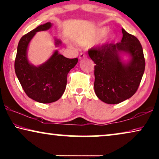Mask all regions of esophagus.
Listing matches in <instances>:
<instances>
[{"mask_svg":"<svg viewBox=\"0 0 159 159\" xmlns=\"http://www.w3.org/2000/svg\"><path fill=\"white\" fill-rule=\"evenodd\" d=\"M86 57V54H84V53H80V55H79V59H84V58H85Z\"/></svg>","mask_w":159,"mask_h":159,"instance_id":"34e87169","label":"esophagus"}]
</instances>
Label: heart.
Here are the masks:
<instances>
[{"instance_id":"obj_1","label":"heart","mask_w":159,"mask_h":159,"mask_svg":"<svg viewBox=\"0 0 159 159\" xmlns=\"http://www.w3.org/2000/svg\"><path fill=\"white\" fill-rule=\"evenodd\" d=\"M107 33V29L106 28H101L99 29L95 33L94 37H93V42H98L100 39H102L105 34Z\"/></svg>"}]
</instances>
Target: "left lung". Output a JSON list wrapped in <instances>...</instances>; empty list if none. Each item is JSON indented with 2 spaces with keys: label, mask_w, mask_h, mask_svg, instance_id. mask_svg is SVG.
<instances>
[{
  "label": "left lung",
  "mask_w": 159,
  "mask_h": 159,
  "mask_svg": "<svg viewBox=\"0 0 159 159\" xmlns=\"http://www.w3.org/2000/svg\"><path fill=\"white\" fill-rule=\"evenodd\" d=\"M121 42L93 47L89 54L95 64L94 89L97 97L107 104H118L137 92L145 69V59L140 42L122 29ZM128 54L125 63L122 54Z\"/></svg>",
  "instance_id": "left-lung-1"
}]
</instances>
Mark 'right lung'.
Segmentation results:
<instances>
[{
    "instance_id": "1",
    "label": "right lung",
    "mask_w": 159,
    "mask_h": 159,
    "mask_svg": "<svg viewBox=\"0 0 159 159\" xmlns=\"http://www.w3.org/2000/svg\"><path fill=\"white\" fill-rule=\"evenodd\" d=\"M51 22L41 25L22 37L17 46L15 60V71L27 96L41 103H51L62 96L66 87L67 75L78 63L77 58L68 59L54 52L46 62L38 66L30 64L27 59V48L31 39L39 31L47 30ZM61 41L55 39L57 47Z\"/></svg>"
}]
</instances>
